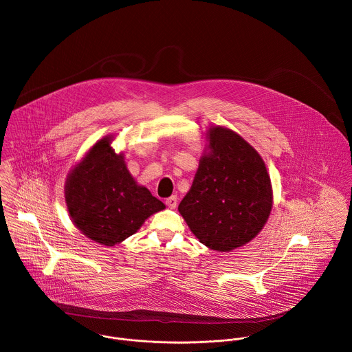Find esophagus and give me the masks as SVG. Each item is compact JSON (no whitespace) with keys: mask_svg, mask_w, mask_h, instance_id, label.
<instances>
[{"mask_svg":"<svg viewBox=\"0 0 352 352\" xmlns=\"http://www.w3.org/2000/svg\"><path fill=\"white\" fill-rule=\"evenodd\" d=\"M177 204H178V198L175 195H171L170 198L166 199V205L170 208V209H175L177 208Z\"/></svg>","mask_w":352,"mask_h":352,"instance_id":"esophagus-1","label":"esophagus"}]
</instances>
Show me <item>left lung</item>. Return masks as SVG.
I'll use <instances>...</instances> for the list:
<instances>
[{"instance_id": "8db88e82", "label": "left lung", "mask_w": 352, "mask_h": 352, "mask_svg": "<svg viewBox=\"0 0 352 352\" xmlns=\"http://www.w3.org/2000/svg\"><path fill=\"white\" fill-rule=\"evenodd\" d=\"M192 185L178 206L192 234L217 252L250 243L273 206L271 177L261 155L236 131L212 126Z\"/></svg>"}]
</instances>
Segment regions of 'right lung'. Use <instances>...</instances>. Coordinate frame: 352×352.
<instances>
[{
  "mask_svg": "<svg viewBox=\"0 0 352 352\" xmlns=\"http://www.w3.org/2000/svg\"><path fill=\"white\" fill-rule=\"evenodd\" d=\"M113 139H99L71 168L64 186L74 225L104 246L123 243L148 217L166 209L162 201L134 179L124 154L112 148Z\"/></svg>",
  "mask_w": 352,
  "mask_h": 352,
  "instance_id": "obj_1",
  "label": "right lung"
}]
</instances>
